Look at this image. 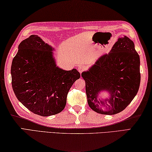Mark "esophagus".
I'll list each match as a JSON object with an SVG mask.
<instances>
[{
  "instance_id": "esophagus-1",
  "label": "esophagus",
  "mask_w": 152,
  "mask_h": 152,
  "mask_svg": "<svg viewBox=\"0 0 152 152\" xmlns=\"http://www.w3.org/2000/svg\"><path fill=\"white\" fill-rule=\"evenodd\" d=\"M86 70V66H83V65H80L78 66V71L80 73H82L83 71Z\"/></svg>"
}]
</instances>
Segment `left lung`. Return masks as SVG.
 <instances>
[{"mask_svg":"<svg viewBox=\"0 0 152 152\" xmlns=\"http://www.w3.org/2000/svg\"><path fill=\"white\" fill-rule=\"evenodd\" d=\"M140 66V56L134 42L126 36L119 38L108 54L100 57L88 71L81 74L91 109L103 115H114L125 110L139 90ZM105 91L110 97L97 99L100 93ZM102 106L106 107L105 110Z\"/></svg>","mask_w":152,"mask_h":152,"instance_id":"1","label":"left lung"}]
</instances>
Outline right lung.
<instances>
[{
	"mask_svg": "<svg viewBox=\"0 0 152 152\" xmlns=\"http://www.w3.org/2000/svg\"><path fill=\"white\" fill-rule=\"evenodd\" d=\"M53 50L32 34L18 45L10 70L18 100L31 112L44 117L63 110L69 89L80 78L76 69L65 71L56 65Z\"/></svg>",
	"mask_w": 152,
	"mask_h": 152,
	"instance_id": "obj_1",
	"label": "right lung"
}]
</instances>
